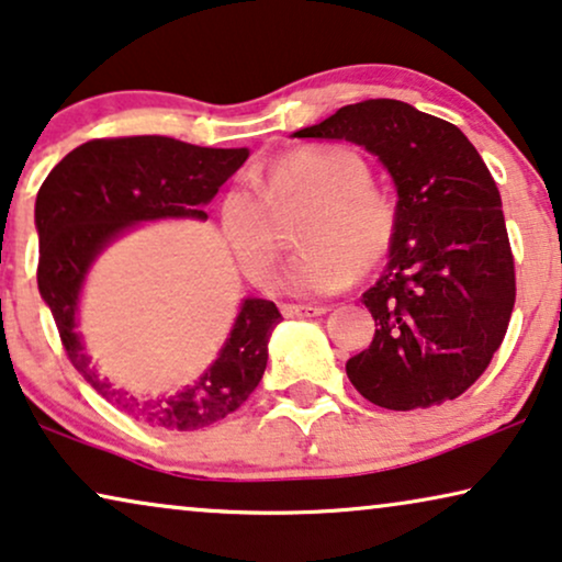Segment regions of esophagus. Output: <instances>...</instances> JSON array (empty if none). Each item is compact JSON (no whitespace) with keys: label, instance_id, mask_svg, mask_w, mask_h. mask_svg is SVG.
Wrapping results in <instances>:
<instances>
[{"label":"esophagus","instance_id":"esophagus-1","mask_svg":"<svg viewBox=\"0 0 562 562\" xmlns=\"http://www.w3.org/2000/svg\"><path fill=\"white\" fill-rule=\"evenodd\" d=\"M324 313H326L324 305H295V303H285V305H282V316H288V318L324 316Z\"/></svg>","mask_w":562,"mask_h":562}]
</instances>
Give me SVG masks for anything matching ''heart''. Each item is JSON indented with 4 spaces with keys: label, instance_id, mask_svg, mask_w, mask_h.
Here are the masks:
<instances>
[{
    "label": "heart",
    "instance_id": "b5f03b06",
    "mask_svg": "<svg viewBox=\"0 0 562 562\" xmlns=\"http://www.w3.org/2000/svg\"><path fill=\"white\" fill-rule=\"evenodd\" d=\"M368 161L347 146H308L280 156L261 187L234 184L223 198L221 226L238 265L254 282H265L280 259L282 244L272 212L290 203H311L297 226L288 285L297 293H339L357 277L391 254L398 234V211L385 192L375 190Z\"/></svg>",
    "mask_w": 562,
    "mask_h": 562
}]
</instances>
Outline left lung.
<instances>
[{"instance_id": "1", "label": "left lung", "mask_w": 562, "mask_h": 562, "mask_svg": "<svg viewBox=\"0 0 562 562\" xmlns=\"http://www.w3.org/2000/svg\"><path fill=\"white\" fill-rule=\"evenodd\" d=\"M297 138L364 146L398 187V234L362 295L375 336L347 362L370 403L414 411L454 401L491 364L516 301L496 179L458 125L401 100L336 110Z\"/></svg>"}]
</instances>
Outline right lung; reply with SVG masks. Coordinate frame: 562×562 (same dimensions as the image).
Returning <instances> with one entry per match:
<instances>
[{"label": "right lung", "mask_w": 562, "mask_h": 562, "mask_svg": "<svg viewBox=\"0 0 562 562\" xmlns=\"http://www.w3.org/2000/svg\"><path fill=\"white\" fill-rule=\"evenodd\" d=\"M246 156V148H203L167 136L94 138L66 154L37 190V290L54 313L66 357L104 401L154 429L194 431L241 408L265 375L267 341L282 313L272 301H244L231 339L198 383L144 398L112 387L85 355L74 331L81 282L97 254L133 223L207 218L200 207Z\"/></svg>", "instance_id": "obj_1"}]
</instances>
